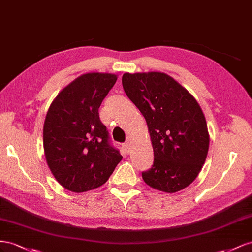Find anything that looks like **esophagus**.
I'll return each mask as SVG.
<instances>
[{
    "label": "esophagus",
    "mask_w": 252,
    "mask_h": 252,
    "mask_svg": "<svg viewBox=\"0 0 252 252\" xmlns=\"http://www.w3.org/2000/svg\"><path fill=\"white\" fill-rule=\"evenodd\" d=\"M122 148H124V150L126 151V152H128V151H130V148H131L130 142L126 141L125 143H122Z\"/></svg>",
    "instance_id": "1"
}]
</instances>
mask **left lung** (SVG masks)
<instances>
[{
  "label": "left lung",
  "mask_w": 252,
  "mask_h": 252,
  "mask_svg": "<svg viewBox=\"0 0 252 252\" xmlns=\"http://www.w3.org/2000/svg\"><path fill=\"white\" fill-rule=\"evenodd\" d=\"M126 96L146 118L154 161L142 172L152 188L174 193L188 187L198 175L209 149L204 113L194 97L163 73L122 76Z\"/></svg>",
  "instance_id": "obj_1"
}]
</instances>
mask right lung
<instances>
[{
    "label": "right lung",
    "mask_w": 252,
    "mask_h": 252,
    "mask_svg": "<svg viewBox=\"0 0 252 252\" xmlns=\"http://www.w3.org/2000/svg\"><path fill=\"white\" fill-rule=\"evenodd\" d=\"M116 80L113 74H84L49 106L43 128L46 161L58 183L69 191L80 193L102 186L121 160L98 112Z\"/></svg>",
    "instance_id": "obj_1"
}]
</instances>
